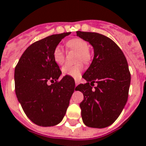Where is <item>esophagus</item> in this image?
Segmentation results:
<instances>
[{"instance_id": "obj_1", "label": "esophagus", "mask_w": 146, "mask_h": 146, "mask_svg": "<svg viewBox=\"0 0 146 146\" xmlns=\"http://www.w3.org/2000/svg\"><path fill=\"white\" fill-rule=\"evenodd\" d=\"M74 81H75V86H77V85H78V84H79L78 80H74Z\"/></svg>"}]
</instances>
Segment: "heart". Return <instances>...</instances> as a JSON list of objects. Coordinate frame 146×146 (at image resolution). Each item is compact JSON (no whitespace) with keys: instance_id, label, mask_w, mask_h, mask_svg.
I'll return each instance as SVG.
<instances>
[{"instance_id":"heart-1","label":"heart","mask_w":146,"mask_h":146,"mask_svg":"<svg viewBox=\"0 0 146 146\" xmlns=\"http://www.w3.org/2000/svg\"><path fill=\"white\" fill-rule=\"evenodd\" d=\"M68 49L71 50L78 52L76 57V62H82L87 63L90 60V54L89 53V44L87 41L81 38H73L68 40L66 43ZM65 52L60 46L55 47L53 53V60L57 65L62 66L65 62ZM83 71V65L81 63H77L74 66H65L62 68V72L64 75L72 77L74 78H78Z\"/></svg>"}]
</instances>
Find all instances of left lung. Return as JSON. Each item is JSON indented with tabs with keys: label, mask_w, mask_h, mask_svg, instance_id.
Segmentation results:
<instances>
[{
	"label": "left lung",
	"mask_w": 146,
	"mask_h": 146,
	"mask_svg": "<svg viewBox=\"0 0 146 146\" xmlns=\"http://www.w3.org/2000/svg\"><path fill=\"white\" fill-rule=\"evenodd\" d=\"M76 33L94 50L92 63L82 76L87 83L75 88L84 94L80 104L83 121L90 127H106L119 117L127 101L130 84L127 61L119 46L108 37L96 32ZM94 82L98 86L93 90Z\"/></svg>",
	"instance_id": "obj_1"
}]
</instances>
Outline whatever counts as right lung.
Wrapping results in <instances>:
<instances>
[{"label": "right lung", "instance_id": "right-lung-1", "mask_svg": "<svg viewBox=\"0 0 146 146\" xmlns=\"http://www.w3.org/2000/svg\"><path fill=\"white\" fill-rule=\"evenodd\" d=\"M71 32L53 35L30 45L15 68V91L27 117L42 127L58 124L66 115L75 83L61 75L53 53Z\"/></svg>", "mask_w": 146, "mask_h": 146}]
</instances>
